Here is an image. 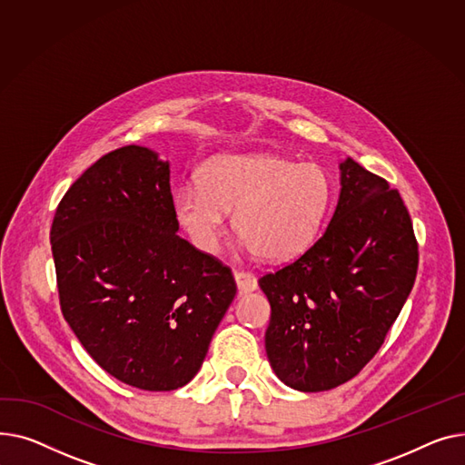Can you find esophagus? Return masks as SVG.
<instances>
[{"label": "esophagus", "mask_w": 465, "mask_h": 465, "mask_svg": "<svg viewBox=\"0 0 465 465\" xmlns=\"http://www.w3.org/2000/svg\"><path fill=\"white\" fill-rule=\"evenodd\" d=\"M234 280L238 285V292L245 294L257 289V276L253 272H245V270H234Z\"/></svg>", "instance_id": "1"}]
</instances>
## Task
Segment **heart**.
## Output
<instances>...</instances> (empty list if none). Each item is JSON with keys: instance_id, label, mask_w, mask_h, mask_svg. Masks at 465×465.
I'll return each mask as SVG.
<instances>
[{"instance_id": "1", "label": "heart", "mask_w": 465, "mask_h": 465, "mask_svg": "<svg viewBox=\"0 0 465 465\" xmlns=\"http://www.w3.org/2000/svg\"><path fill=\"white\" fill-rule=\"evenodd\" d=\"M332 201V183L313 163L272 153L220 155L174 195V212L204 253L220 250L225 212L236 234L266 261H289L315 242Z\"/></svg>"}]
</instances>
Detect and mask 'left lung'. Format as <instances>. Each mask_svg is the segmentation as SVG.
<instances>
[{
	"label": "left lung",
	"mask_w": 465,
	"mask_h": 465,
	"mask_svg": "<svg viewBox=\"0 0 465 465\" xmlns=\"http://www.w3.org/2000/svg\"><path fill=\"white\" fill-rule=\"evenodd\" d=\"M340 171L329 227L298 259L259 280L272 310L268 362L302 392L336 389L375 357L419 268V243L398 189L351 157Z\"/></svg>",
	"instance_id": "1"
}]
</instances>
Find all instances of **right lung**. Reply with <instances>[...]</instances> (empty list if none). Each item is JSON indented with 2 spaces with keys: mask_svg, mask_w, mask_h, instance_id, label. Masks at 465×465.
Returning a JSON list of instances; mask_svg holds the SVG:
<instances>
[{
  "mask_svg": "<svg viewBox=\"0 0 465 465\" xmlns=\"http://www.w3.org/2000/svg\"><path fill=\"white\" fill-rule=\"evenodd\" d=\"M176 231L169 163L134 144L97 159L50 229L71 331L106 373L152 392L197 375L236 294L231 268Z\"/></svg>",
  "mask_w": 465,
  "mask_h": 465,
  "instance_id": "obj_1",
  "label": "right lung"
}]
</instances>
